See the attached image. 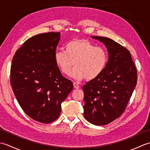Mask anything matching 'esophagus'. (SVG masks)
<instances>
[{
    "instance_id": "obj_1",
    "label": "esophagus",
    "mask_w": 150,
    "mask_h": 150,
    "mask_svg": "<svg viewBox=\"0 0 150 150\" xmlns=\"http://www.w3.org/2000/svg\"><path fill=\"white\" fill-rule=\"evenodd\" d=\"M73 87H74V88L75 89H79V88H80V86H79L77 83H76V82H73Z\"/></svg>"
}]
</instances>
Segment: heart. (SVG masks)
Segmentation results:
<instances>
[{
    "mask_svg": "<svg viewBox=\"0 0 150 150\" xmlns=\"http://www.w3.org/2000/svg\"><path fill=\"white\" fill-rule=\"evenodd\" d=\"M108 60L106 51L87 39L70 40L64 45V51L55 54V64L63 75H68L75 65L70 77L78 81L98 77L106 68Z\"/></svg>",
    "mask_w": 150,
    "mask_h": 150,
    "instance_id": "obj_1",
    "label": "heart"
}]
</instances>
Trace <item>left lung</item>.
Segmentation results:
<instances>
[{"label": "left lung", "instance_id": "left-lung-1", "mask_svg": "<svg viewBox=\"0 0 150 150\" xmlns=\"http://www.w3.org/2000/svg\"><path fill=\"white\" fill-rule=\"evenodd\" d=\"M108 49V61L103 73L83 86L84 116L97 126L109 124L125 111L137 81V73L128 50L113 40L91 37Z\"/></svg>", "mask_w": 150, "mask_h": 150}]
</instances>
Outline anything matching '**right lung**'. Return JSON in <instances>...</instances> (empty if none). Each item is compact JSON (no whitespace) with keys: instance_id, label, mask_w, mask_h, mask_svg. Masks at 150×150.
Here are the masks:
<instances>
[{"instance_id":"right-lung-1","label":"right lung","mask_w":150,"mask_h":150,"mask_svg":"<svg viewBox=\"0 0 150 150\" xmlns=\"http://www.w3.org/2000/svg\"><path fill=\"white\" fill-rule=\"evenodd\" d=\"M59 32L38 34L17 50L12 60L10 83L22 109L41 123L53 122L60 115L61 103L73 88L55 61Z\"/></svg>"}]
</instances>
